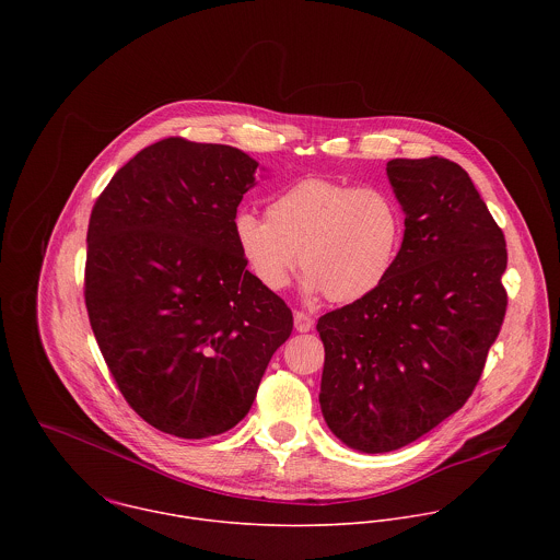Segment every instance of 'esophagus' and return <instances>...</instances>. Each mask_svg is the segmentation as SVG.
<instances>
[{
    "instance_id": "1",
    "label": "esophagus",
    "mask_w": 560,
    "mask_h": 560,
    "mask_svg": "<svg viewBox=\"0 0 560 560\" xmlns=\"http://www.w3.org/2000/svg\"><path fill=\"white\" fill-rule=\"evenodd\" d=\"M293 319H295V329H298V331H311L313 325H315L313 317L306 315V313H302V311H295Z\"/></svg>"
}]
</instances>
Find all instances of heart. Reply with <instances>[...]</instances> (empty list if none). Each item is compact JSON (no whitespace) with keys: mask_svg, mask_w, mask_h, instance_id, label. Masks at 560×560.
Masks as SVG:
<instances>
[{"mask_svg":"<svg viewBox=\"0 0 560 560\" xmlns=\"http://www.w3.org/2000/svg\"><path fill=\"white\" fill-rule=\"evenodd\" d=\"M235 243L254 278L271 291L289 284L300 265L304 289L347 304L375 291L390 273L402 237V215L390 191L308 176L267 207V220L240 213Z\"/></svg>","mask_w":560,"mask_h":560,"instance_id":"b5f03b06","label":"heart"}]
</instances>
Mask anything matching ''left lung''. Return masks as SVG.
<instances>
[{
    "mask_svg": "<svg viewBox=\"0 0 560 560\" xmlns=\"http://www.w3.org/2000/svg\"><path fill=\"white\" fill-rule=\"evenodd\" d=\"M405 235L388 278L317 323L320 411L362 453L418 440L470 399L506 313V243L468 172L393 160Z\"/></svg>",
    "mask_w": 560,
    "mask_h": 560,
    "instance_id": "8db88e82",
    "label": "left lung"
}]
</instances>
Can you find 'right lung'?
Listing matches in <instances>:
<instances>
[{"label": "right lung", "instance_id": "right-lung-1", "mask_svg": "<svg viewBox=\"0 0 560 560\" xmlns=\"http://www.w3.org/2000/svg\"><path fill=\"white\" fill-rule=\"evenodd\" d=\"M256 167L226 144L165 138L92 207L83 295L94 338L131 409L176 438L233 429L293 331L291 308L235 243Z\"/></svg>", "mask_w": 560, "mask_h": 560}]
</instances>
